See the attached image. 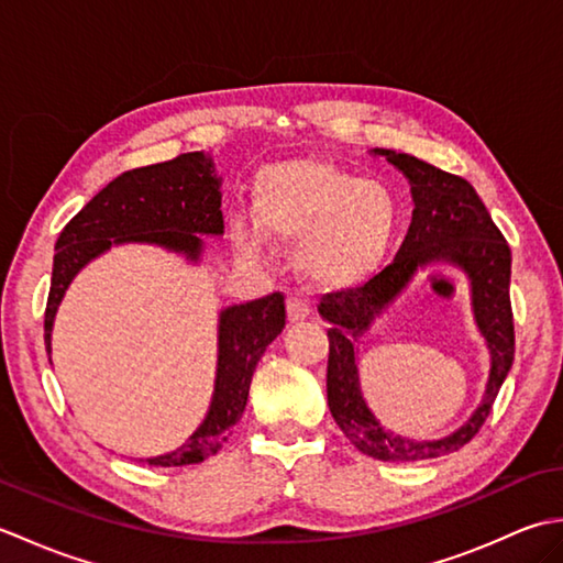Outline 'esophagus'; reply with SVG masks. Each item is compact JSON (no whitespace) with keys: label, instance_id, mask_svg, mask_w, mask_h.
I'll use <instances>...</instances> for the list:
<instances>
[{"label":"esophagus","instance_id":"obj_1","mask_svg":"<svg viewBox=\"0 0 563 563\" xmlns=\"http://www.w3.org/2000/svg\"><path fill=\"white\" fill-rule=\"evenodd\" d=\"M288 321L290 324H297V321H305L309 317V312H312V305H309L307 297H300V295H292L288 297Z\"/></svg>","mask_w":563,"mask_h":563}]
</instances>
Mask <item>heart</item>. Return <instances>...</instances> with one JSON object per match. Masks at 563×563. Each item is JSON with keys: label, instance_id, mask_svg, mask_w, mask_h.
<instances>
[{"label": "heart", "instance_id": "1", "mask_svg": "<svg viewBox=\"0 0 563 563\" xmlns=\"http://www.w3.org/2000/svg\"><path fill=\"white\" fill-rule=\"evenodd\" d=\"M258 230L297 246V268L314 288L341 290L367 280L397 242L401 208L377 178H361L317 157L285 159L261 169L254 186ZM258 230L234 222V239L256 251Z\"/></svg>", "mask_w": 563, "mask_h": 563}]
</instances>
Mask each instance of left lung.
<instances>
[{
  "mask_svg": "<svg viewBox=\"0 0 563 563\" xmlns=\"http://www.w3.org/2000/svg\"><path fill=\"white\" fill-rule=\"evenodd\" d=\"M409 178L413 196V218L401 249L385 271L365 285L321 297L319 314L329 329L327 399L333 421L353 445L367 457L382 462L433 460L466 445L486 416L492 413L496 394L504 385L516 355V331L510 309V246L494 224L482 198L470 181L438 169L411 154L373 150ZM460 267L471 278L477 325L493 351L483 404L473 418L454 434L440 441L418 443L389 434L366 409L356 382L352 343L405 289L412 275L423 267Z\"/></svg>",
  "mask_w": 563,
  "mask_h": 563,
  "instance_id": "obj_1",
  "label": "left lung"
}]
</instances>
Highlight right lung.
I'll list each match as a JSON object with an SVG mask.
<instances>
[{"label":"right lung","mask_w":563,"mask_h":563,"mask_svg":"<svg viewBox=\"0 0 563 563\" xmlns=\"http://www.w3.org/2000/svg\"><path fill=\"white\" fill-rule=\"evenodd\" d=\"M222 178L206 152H186L176 159L125 172L99 190L65 230L53 258L51 295L45 307V351L51 355L57 307L89 261L115 244H154L198 263L202 236L224 234ZM285 327V297L273 292L220 312L218 375L206 421L174 452L147 457L150 466H184L208 460L222 448L242 418L254 369L268 343Z\"/></svg>","instance_id":"1"}]
</instances>
